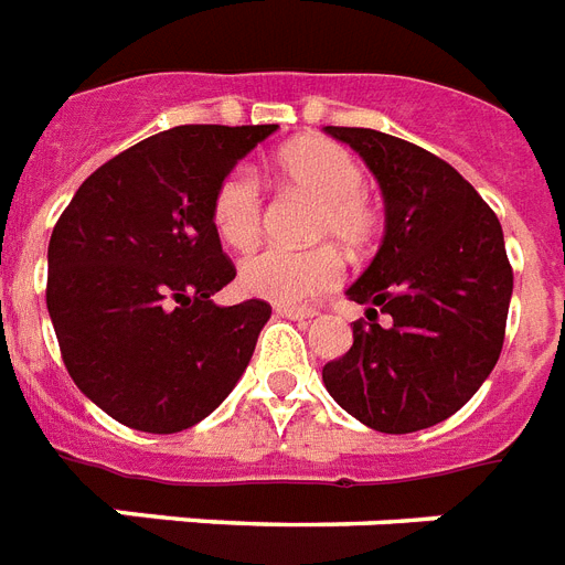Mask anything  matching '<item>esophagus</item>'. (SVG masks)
<instances>
[{"label":"esophagus","mask_w":565,"mask_h":565,"mask_svg":"<svg viewBox=\"0 0 565 565\" xmlns=\"http://www.w3.org/2000/svg\"><path fill=\"white\" fill-rule=\"evenodd\" d=\"M277 315L288 320H309L315 318V311L311 309H300V306H277Z\"/></svg>","instance_id":"1"}]
</instances>
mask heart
<instances>
[{
  "mask_svg": "<svg viewBox=\"0 0 565 565\" xmlns=\"http://www.w3.org/2000/svg\"><path fill=\"white\" fill-rule=\"evenodd\" d=\"M277 178L291 189H300L320 210L315 215V238H332L347 250H361L376 230V210L370 204L367 174L344 146L329 139H297L277 154ZM265 221L259 180L250 169L230 171L212 201V224L224 245L245 250L256 245ZM238 279L247 295L265 297L274 303H303L309 297L338 286L341 262L335 250H282L265 247L247 256L238 268Z\"/></svg>",
  "mask_w": 565,
  "mask_h": 565,
  "instance_id": "obj_1",
  "label": "heart"
}]
</instances>
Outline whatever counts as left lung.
<instances>
[{
    "label": "left lung",
    "instance_id": "left-lung-1",
    "mask_svg": "<svg viewBox=\"0 0 565 565\" xmlns=\"http://www.w3.org/2000/svg\"><path fill=\"white\" fill-rule=\"evenodd\" d=\"M323 130L359 151L385 198L382 245L347 288L370 323H353V347L323 367V385L364 426L408 435L463 408L499 361L513 295L502 224L426 148L370 128Z\"/></svg>",
    "mask_w": 565,
    "mask_h": 565
}]
</instances>
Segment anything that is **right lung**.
Segmentation results:
<instances>
[{"label": "right lung", "mask_w": 565, "mask_h": 565, "mask_svg": "<svg viewBox=\"0 0 565 565\" xmlns=\"http://www.w3.org/2000/svg\"><path fill=\"white\" fill-rule=\"evenodd\" d=\"M277 125H180L89 174L49 242L46 306L72 382L104 414L174 435L236 387L265 300L215 306L236 277L212 201Z\"/></svg>", "instance_id": "obj_1"}]
</instances>
